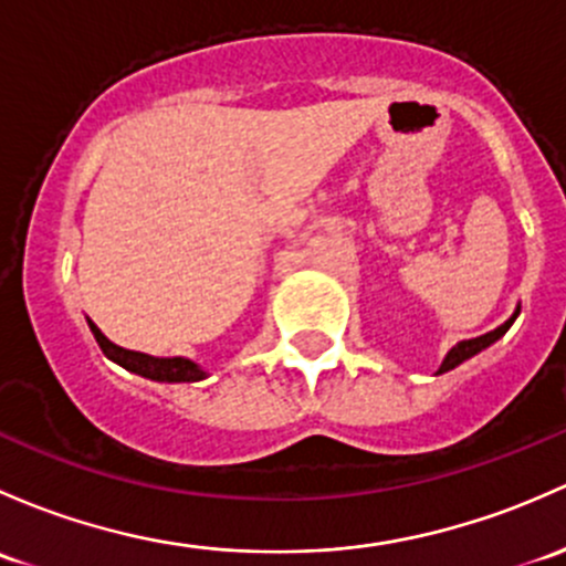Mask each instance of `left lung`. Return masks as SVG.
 <instances>
[{
  "label": "left lung",
  "instance_id": "1",
  "mask_svg": "<svg viewBox=\"0 0 566 566\" xmlns=\"http://www.w3.org/2000/svg\"><path fill=\"white\" fill-rule=\"evenodd\" d=\"M515 317H518V312H515L513 317L507 319V323H504V325H499L496 331L485 333V336H480V338H469V342H461V344H458V347L450 349V353H448V358H444V363H442V368H439V374L450 371V368H455L458 363H463V360H469V358H472V355H478L480 349L491 347V344L496 342V338H502L504 333L510 331V325L515 323Z\"/></svg>",
  "mask_w": 566,
  "mask_h": 566
}]
</instances>
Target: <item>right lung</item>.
Returning a JSON list of instances; mask_svg holds the SVG:
<instances>
[{
    "mask_svg": "<svg viewBox=\"0 0 566 566\" xmlns=\"http://www.w3.org/2000/svg\"><path fill=\"white\" fill-rule=\"evenodd\" d=\"M92 328L94 338H97L99 349L108 355L111 360H116L118 366L129 368V371L140 374V377L148 379H157V382H198L203 379L206 374L195 366L192 360H184V358H151V355H143V353H133V349H124L116 347V344L108 342V338L99 333V328L94 323H88Z\"/></svg>",
    "mask_w": 566,
    "mask_h": 566,
    "instance_id": "add662e5",
    "label": "right lung"
}]
</instances>
